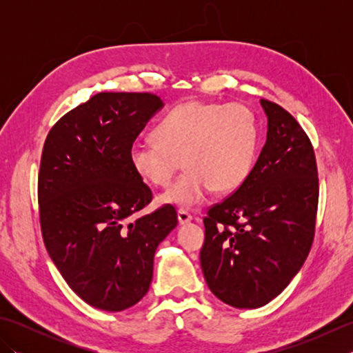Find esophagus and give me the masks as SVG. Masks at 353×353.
<instances>
[{
  "label": "esophagus",
  "instance_id": "obj_1",
  "mask_svg": "<svg viewBox=\"0 0 353 353\" xmlns=\"http://www.w3.org/2000/svg\"><path fill=\"white\" fill-rule=\"evenodd\" d=\"M177 216H179V223L181 224H186L192 220V215L186 211V209H179Z\"/></svg>",
  "mask_w": 353,
  "mask_h": 353
}]
</instances>
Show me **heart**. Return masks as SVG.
Returning a JSON list of instances; mask_svg holds the SVG:
<instances>
[{
  "label": "heart",
  "instance_id": "obj_1",
  "mask_svg": "<svg viewBox=\"0 0 353 353\" xmlns=\"http://www.w3.org/2000/svg\"><path fill=\"white\" fill-rule=\"evenodd\" d=\"M156 134L133 142L132 167L150 183L167 186L183 159L185 172L161 200L194 208L214 188L229 192L245 182L256 157L259 124L243 103L186 101L163 117Z\"/></svg>",
  "mask_w": 353,
  "mask_h": 353
}]
</instances>
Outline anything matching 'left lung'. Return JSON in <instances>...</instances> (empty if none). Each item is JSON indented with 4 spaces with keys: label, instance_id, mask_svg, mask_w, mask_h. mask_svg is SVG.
I'll return each mask as SVG.
<instances>
[{
    "label": "left lung",
    "instance_id": "obj_1",
    "mask_svg": "<svg viewBox=\"0 0 353 353\" xmlns=\"http://www.w3.org/2000/svg\"><path fill=\"white\" fill-rule=\"evenodd\" d=\"M265 145L245 182L208 208L200 264L209 290L254 310L287 288L316 235L319 172L308 134L290 112L261 100Z\"/></svg>",
    "mask_w": 353,
    "mask_h": 353
}]
</instances>
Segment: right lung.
Instances as JSON below:
<instances>
[{
  "instance_id": "obj_1",
  "label": "right lung",
  "mask_w": 353,
  "mask_h": 353,
  "mask_svg": "<svg viewBox=\"0 0 353 353\" xmlns=\"http://www.w3.org/2000/svg\"><path fill=\"white\" fill-rule=\"evenodd\" d=\"M150 92H100L51 127L37 201L43 244L88 305L118 312L147 294L157 245L177 226L172 205L133 219L153 200L130 147L156 110Z\"/></svg>"
}]
</instances>
